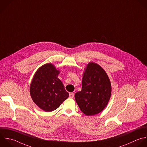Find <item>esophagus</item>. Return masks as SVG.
I'll return each mask as SVG.
<instances>
[{"label": "esophagus", "mask_w": 147, "mask_h": 147, "mask_svg": "<svg viewBox=\"0 0 147 147\" xmlns=\"http://www.w3.org/2000/svg\"><path fill=\"white\" fill-rule=\"evenodd\" d=\"M74 92H71L69 93V98H73L74 97Z\"/></svg>", "instance_id": "esophagus-1"}]
</instances>
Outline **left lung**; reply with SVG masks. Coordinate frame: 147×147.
I'll list each match as a JSON object with an SVG mask.
<instances>
[{
    "label": "left lung",
    "instance_id": "1",
    "mask_svg": "<svg viewBox=\"0 0 147 147\" xmlns=\"http://www.w3.org/2000/svg\"><path fill=\"white\" fill-rule=\"evenodd\" d=\"M82 90L75 95L80 110L86 115L100 113L106 107L111 94V82L103 68L89 62L83 74Z\"/></svg>",
    "mask_w": 147,
    "mask_h": 147
}]
</instances>
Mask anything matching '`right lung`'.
I'll return each mask as SVG.
<instances>
[{
  "label": "right lung",
  "instance_id": "add662e5",
  "mask_svg": "<svg viewBox=\"0 0 147 147\" xmlns=\"http://www.w3.org/2000/svg\"><path fill=\"white\" fill-rule=\"evenodd\" d=\"M60 72L53 64L47 63L37 70L31 82L32 99L45 111L56 110L69 96L62 82L58 78Z\"/></svg>",
  "mask_w": 147,
  "mask_h": 147
}]
</instances>
